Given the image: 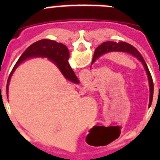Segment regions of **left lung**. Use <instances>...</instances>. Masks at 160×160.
I'll return each instance as SVG.
<instances>
[{
  "label": "left lung",
  "mask_w": 160,
  "mask_h": 160,
  "mask_svg": "<svg viewBox=\"0 0 160 160\" xmlns=\"http://www.w3.org/2000/svg\"><path fill=\"white\" fill-rule=\"evenodd\" d=\"M111 51H122V52H129L131 54L133 55L135 57L139 59L144 65L145 69H146V72H147L148 78H149V87H150V99H149V106H151L152 101V97H153V90H154V86H153V81L152 78L151 73H150L149 68H148L147 65H146V62H145L144 59H143L141 53L138 51L133 46L128 44V43L125 42H119L118 43L114 42H105L102 43L101 46H98L96 49H95L94 55L93 57V61L94 62L99 56L104 53L108 52Z\"/></svg>",
  "instance_id": "obj_1"
}]
</instances>
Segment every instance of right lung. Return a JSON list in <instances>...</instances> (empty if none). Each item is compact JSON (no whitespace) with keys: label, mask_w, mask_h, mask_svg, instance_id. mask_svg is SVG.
I'll use <instances>...</instances> for the list:
<instances>
[{"label":"right lung","mask_w":160,"mask_h":160,"mask_svg":"<svg viewBox=\"0 0 160 160\" xmlns=\"http://www.w3.org/2000/svg\"><path fill=\"white\" fill-rule=\"evenodd\" d=\"M33 56H42L48 57L57 64L58 67L60 69L61 72L67 79L70 80L73 83H79L77 76L74 73L73 70L70 67L68 59L70 58V52L65 45L60 42L49 39H42L31 45L27 48L26 50L22 53V56L17 61L14 68L11 70L7 82V94L8 90L9 82L15 69L18 67L21 62L26 59Z\"/></svg>","instance_id":"add662e5"}]
</instances>
